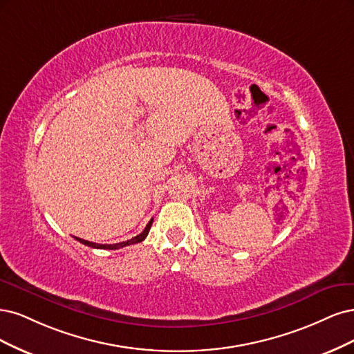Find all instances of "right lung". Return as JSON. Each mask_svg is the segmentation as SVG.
I'll list each match as a JSON object with an SVG mask.
<instances>
[{"label": "right lung", "mask_w": 354, "mask_h": 354, "mask_svg": "<svg viewBox=\"0 0 354 354\" xmlns=\"http://www.w3.org/2000/svg\"><path fill=\"white\" fill-rule=\"evenodd\" d=\"M151 225H153V219L147 223L145 230H144L140 235H136V236H133V238L128 239V241L118 243V244H95V243L86 241V239L77 238V236H75V239H77L79 243H82V244H85V245H88V247H93V248H101V250H116V248H122V247H127V245H131V244H136V243H141V241H144L145 236L148 235V232H150V227H151Z\"/></svg>", "instance_id": "add662e5"}]
</instances>
